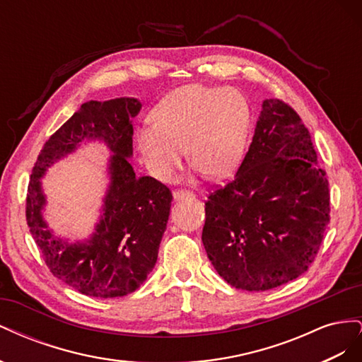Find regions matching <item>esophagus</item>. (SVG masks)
I'll list each match as a JSON object with an SVG mask.
<instances>
[{
  "mask_svg": "<svg viewBox=\"0 0 362 362\" xmlns=\"http://www.w3.org/2000/svg\"><path fill=\"white\" fill-rule=\"evenodd\" d=\"M172 194H173V199H175V201L189 199V198H192V196H193L190 192H182V190H175Z\"/></svg>",
  "mask_w": 362,
  "mask_h": 362,
  "instance_id": "esophagus-1",
  "label": "esophagus"
}]
</instances>
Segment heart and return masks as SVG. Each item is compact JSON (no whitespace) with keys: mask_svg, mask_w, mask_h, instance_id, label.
Masks as SVG:
<instances>
[{"mask_svg":"<svg viewBox=\"0 0 362 362\" xmlns=\"http://www.w3.org/2000/svg\"><path fill=\"white\" fill-rule=\"evenodd\" d=\"M152 124L136 131L146 168L160 181H172L184 149L196 173L226 178L245 154L250 112L234 87L187 84L172 90L151 112Z\"/></svg>","mask_w":362,"mask_h":362,"instance_id":"obj_1","label":"heart"}]
</instances>
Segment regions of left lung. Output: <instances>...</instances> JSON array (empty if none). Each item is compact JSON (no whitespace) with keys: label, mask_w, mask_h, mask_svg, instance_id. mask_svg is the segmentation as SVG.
<instances>
[{"label":"left lung","mask_w":362,"mask_h":362,"mask_svg":"<svg viewBox=\"0 0 362 362\" xmlns=\"http://www.w3.org/2000/svg\"><path fill=\"white\" fill-rule=\"evenodd\" d=\"M234 180L208 196L202 243L229 286L266 291L308 270L329 223V182L310 131L279 100H264Z\"/></svg>","instance_id":"obj_1"}]
</instances>
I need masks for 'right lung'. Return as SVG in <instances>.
I'll return each instance as SVG.
<instances>
[{
  "instance_id": "right-lung-1",
  "label": "right lung",
  "mask_w": 362,
  "mask_h": 362,
  "mask_svg": "<svg viewBox=\"0 0 362 362\" xmlns=\"http://www.w3.org/2000/svg\"><path fill=\"white\" fill-rule=\"evenodd\" d=\"M141 108L136 98L87 101L45 145L33 168L27 194V223L54 276L92 298H120L136 291L154 269L169 221L172 193L151 177H136L133 120ZM89 141L104 143L109 185L94 233L71 243L57 236L45 217L41 178L62 158Z\"/></svg>"
}]
</instances>
